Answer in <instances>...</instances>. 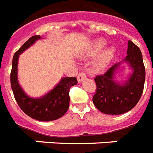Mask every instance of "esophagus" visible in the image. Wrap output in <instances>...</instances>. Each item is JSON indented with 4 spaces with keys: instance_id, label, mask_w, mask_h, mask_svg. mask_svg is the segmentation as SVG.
I'll return each instance as SVG.
<instances>
[{
    "instance_id": "1",
    "label": "esophagus",
    "mask_w": 153,
    "mask_h": 153,
    "mask_svg": "<svg viewBox=\"0 0 153 153\" xmlns=\"http://www.w3.org/2000/svg\"><path fill=\"white\" fill-rule=\"evenodd\" d=\"M86 78V74L84 73H79L77 76V80L79 83H81L83 79Z\"/></svg>"
}]
</instances>
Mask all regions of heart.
Masks as SVG:
<instances>
[{"instance_id":"heart-1","label":"heart","mask_w":153,"mask_h":153,"mask_svg":"<svg viewBox=\"0 0 153 153\" xmlns=\"http://www.w3.org/2000/svg\"><path fill=\"white\" fill-rule=\"evenodd\" d=\"M106 44V41L104 39H97L91 44L89 49H87L85 54L83 55V57L93 58L96 56L97 55H98L103 50ZM114 54H115V49L113 47H109L108 49H104L93 63V70L96 72H100L104 70L108 66V64L110 63L112 59L114 58Z\"/></svg>"}]
</instances>
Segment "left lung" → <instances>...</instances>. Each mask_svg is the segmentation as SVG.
I'll return each mask as SVG.
<instances>
[{
    "mask_svg": "<svg viewBox=\"0 0 153 153\" xmlns=\"http://www.w3.org/2000/svg\"><path fill=\"white\" fill-rule=\"evenodd\" d=\"M127 56L114 64L103 75L94 78L97 85L93 102L100 111L107 114H121L131 110L139 102L144 89L146 70L139 48L129 40ZM122 62L133 69L126 82L119 84L114 80V74Z\"/></svg>",
    "mask_w": 153,
    "mask_h": 153,
    "instance_id": "8db88e82",
    "label": "left lung"
}]
</instances>
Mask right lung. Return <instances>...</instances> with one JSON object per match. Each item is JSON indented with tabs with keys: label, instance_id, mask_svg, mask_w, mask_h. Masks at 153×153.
I'll use <instances>...</instances> for the list:
<instances>
[{
	"label": "right lung",
	"instance_id": "add662e5",
	"mask_svg": "<svg viewBox=\"0 0 153 153\" xmlns=\"http://www.w3.org/2000/svg\"><path fill=\"white\" fill-rule=\"evenodd\" d=\"M40 39V36H32L14 53L11 72V85L17 103L27 115L38 121H49L58 119L66 114L70 106V87L77 84V79L76 77L62 78L52 91L39 98H33L26 94L18 80V58L21 53Z\"/></svg>",
	"mask_w": 153,
	"mask_h": 153
}]
</instances>
